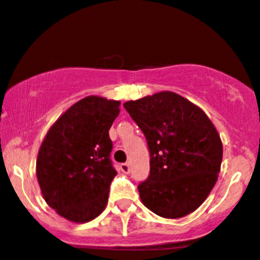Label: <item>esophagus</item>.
<instances>
[{
    "label": "esophagus",
    "mask_w": 260,
    "mask_h": 260,
    "mask_svg": "<svg viewBox=\"0 0 260 260\" xmlns=\"http://www.w3.org/2000/svg\"><path fill=\"white\" fill-rule=\"evenodd\" d=\"M119 169H120V170H122L123 173H124V174H128V173H129V171H131L129 164H127V162L120 164V165H119Z\"/></svg>",
    "instance_id": "obj_1"
}]
</instances>
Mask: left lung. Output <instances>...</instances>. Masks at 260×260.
<instances>
[{
    "label": "left lung",
    "mask_w": 260,
    "mask_h": 260,
    "mask_svg": "<svg viewBox=\"0 0 260 260\" xmlns=\"http://www.w3.org/2000/svg\"><path fill=\"white\" fill-rule=\"evenodd\" d=\"M150 151V175L138 184L143 205L165 218L197 210L217 181L222 142L202 109L171 91L123 104Z\"/></svg>",
    "instance_id": "1"
}]
</instances>
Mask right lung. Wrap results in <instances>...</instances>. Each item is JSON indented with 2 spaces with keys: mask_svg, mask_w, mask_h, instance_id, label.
Masks as SVG:
<instances>
[{
  "mask_svg": "<svg viewBox=\"0 0 260 260\" xmlns=\"http://www.w3.org/2000/svg\"><path fill=\"white\" fill-rule=\"evenodd\" d=\"M120 103L87 96L50 127L37 158L38 183L49 207L72 222H89L104 211L117 170L109 129Z\"/></svg>",
  "mask_w": 260,
  "mask_h": 260,
  "instance_id": "right-lung-1",
  "label": "right lung"
}]
</instances>
